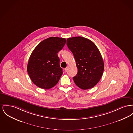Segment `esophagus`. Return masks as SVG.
I'll use <instances>...</instances> for the list:
<instances>
[{"label":"esophagus","mask_w":133,"mask_h":133,"mask_svg":"<svg viewBox=\"0 0 133 133\" xmlns=\"http://www.w3.org/2000/svg\"><path fill=\"white\" fill-rule=\"evenodd\" d=\"M68 68H69V67L68 66V67H67L66 68H65V69H64V70H65V71H67L68 70Z\"/></svg>","instance_id":"esophagus-1"}]
</instances>
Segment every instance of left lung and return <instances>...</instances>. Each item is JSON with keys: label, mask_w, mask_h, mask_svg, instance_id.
<instances>
[{"label": "left lung", "mask_w": 133, "mask_h": 133, "mask_svg": "<svg viewBox=\"0 0 133 133\" xmlns=\"http://www.w3.org/2000/svg\"><path fill=\"white\" fill-rule=\"evenodd\" d=\"M67 46L74 57L78 72L73 77L77 86L86 90L95 86L101 79L104 63L97 47L90 39L82 37L67 39Z\"/></svg>", "instance_id": "obj_1"}]
</instances>
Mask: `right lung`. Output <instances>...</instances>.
I'll list each match as a JSON object with an SVG mask.
<instances>
[{"label": "right lung", "mask_w": 133, "mask_h": 133, "mask_svg": "<svg viewBox=\"0 0 133 133\" xmlns=\"http://www.w3.org/2000/svg\"><path fill=\"white\" fill-rule=\"evenodd\" d=\"M66 43L65 38L50 37L43 40L31 53L27 71L32 82L41 88L55 86L63 74L57 53Z\"/></svg>", "instance_id": "obj_1"}]
</instances>
